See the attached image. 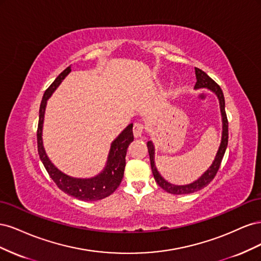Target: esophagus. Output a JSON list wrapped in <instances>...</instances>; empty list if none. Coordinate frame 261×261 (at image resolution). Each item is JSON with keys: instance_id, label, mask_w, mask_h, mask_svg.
<instances>
[{"instance_id": "1", "label": "esophagus", "mask_w": 261, "mask_h": 261, "mask_svg": "<svg viewBox=\"0 0 261 261\" xmlns=\"http://www.w3.org/2000/svg\"><path fill=\"white\" fill-rule=\"evenodd\" d=\"M144 133V125L141 123H135L133 126V134L134 136H135L136 138L138 137H141V135H143Z\"/></svg>"}]
</instances>
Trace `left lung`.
Returning a JSON list of instances; mask_svg holds the SVG:
<instances>
[{"mask_svg":"<svg viewBox=\"0 0 261 261\" xmlns=\"http://www.w3.org/2000/svg\"><path fill=\"white\" fill-rule=\"evenodd\" d=\"M195 74H196V85H195V89H202L206 88L213 93H216V96L218 97L219 100V105H220V111H221V117H222V136H221V143L218 149V152L215 156V160H213L212 164L209 167V169L203 173V174L198 178L194 180L191 184H186V185H175V184H171L170 181L165 180L161 174L158 171L155 163H154V146L151 140L148 141L147 147H148V152L150 156V164H151V170H152V174L154 176V179L160 187H162L164 191H167L170 194H174V195H185V194H192L195 192H198L203 187H206L210 181L215 178L217 172L220 168V164L222 162L223 155L225 153V150L227 147V141H228V123H227V117L225 113V100L223 92L221 90L220 86L213 81L211 78L202 72L201 69L195 67Z\"/></svg>","mask_w":261,"mask_h":261,"instance_id":"1","label":"left lung"}]
</instances>
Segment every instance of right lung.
<instances>
[{
  "instance_id": "obj_1",
  "label": "right lung",
  "mask_w": 261,
  "mask_h": 261,
  "mask_svg": "<svg viewBox=\"0 0 261 261\" xmlns=\"http://www.w3.org/2000/svg\"><path fill=\"white\" fill-rule=\"evenodd\" d=\"M70 66L65 68L63 72L55 78L48 89L45 90L43 98L39 110V123L37 130V141H38V153L40 156L46 172L49 173L50 177L54 180L61 191L65 194L73 196L75 198L85 201H94L103 199L115 192V189L120 186L122 178L124 176L125 170V156L127 152L129 144L134 140L133 135V124H129L120 135H118L111 144L108 160L105 169L98 175L90 178H77L72 177L59 170L49 159L46 154L43 140H42V128L44 121V113L46 101L52 96V93L58 88L63 80L70 73Z\"/></svg>"
}]
</instances>
